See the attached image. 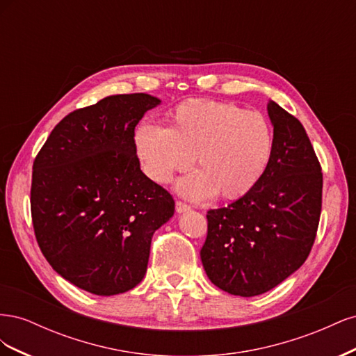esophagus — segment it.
Masks as SVG:
<instances>
[{
    "label": "esophagus",
    "instance_id": "1",
    "mask_svg": "<svg viewBox=\"0 0 356 356\" xmlns=\"http://www.w3.org/2000/svg\"><path fill=\"white\" fill-rule=\"evenodd\" d=\"M175 209H177L178 213H182V212L190 211V207H188V204H186V203H182V202H177L175 203Z\"/></svg>",
    "mask_w": 356,
    "mask_h": 356
}]
</instances>
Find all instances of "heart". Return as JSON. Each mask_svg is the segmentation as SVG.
Returning <instances> with one entry per match:
<instances>
[{
	"label": "heart",
	"mask_w": 356,
	"mask_h": 356,
	"mask_svg": "<svg viewBox=\"0 0 356 356\" xmlns=\"http://www.w3.org/2000/svg\"><path fill=\"white\" fill-rule=\"evenodd\" d=\"M135 147L154 182L165 184L195 156L199 169L178 182L181 195L200 200L217 193L222 199H238L266 174L275 135L268 118L258 111L230 102L188 101L172 113L169 127L139 126Z\"/></svg>",
	"instance_id": "heart-1"
}]
</instances>
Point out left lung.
I'll list each match as a JSON object with an SVG mask.
<instances>
[{
	"mask_svg": "<svg viewBox=\"0 0 356 356\" xmlns=\"http://www.w3.org/2000/svg\"><path fill=\"white\" fill-rule=\"evenodd\" d=\"M267 113L275 152L266 174L246 195L208 211L200 258L213 285L254 297L284 282L306 261L322 208V172L310 139L275 101Z\"/></svg>",
	"mask_w": 356,
	"mask_h": 356,
	"instance_id": "left-lung-1",
	"label": "left lung"
}]
</instances>
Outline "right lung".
<instances>
[{"label":"right lung","instance_id":"add662e5","mask_svg":"<svg viewBox=\"0 0 356 356\" xmlns=\"http://www.w3.org/2000/svg\"><path fill=\"white\" fill-rule=\"evenodd\" d=\"M147 93L114 95L70 113L32 166L35 238L53 270L96 296L143 281L152 238L175 211L139 168L135 127L160 105Z\"/></svg>","mask_w":356,"mask_h":356}]
</instances>
